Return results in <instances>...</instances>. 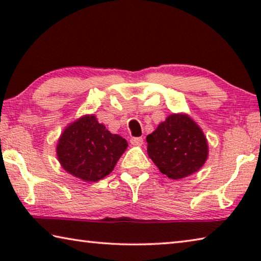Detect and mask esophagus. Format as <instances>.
Wrapping results in <instances>:
<instances>
[{
    "label": "esophagus",
    "mask_w": 261,
    "mask_h": 261,
    "mask_svg": "<svg viewBox=\"0 0 261 261\" xmlns=\"http://www.w3.org/2000/svg\"><path fill=\"white\" fill-rule=\"evenodd\" d=\"M130 143L132 145H136V146H140V145H143L144 139L141 137H134V138L130 139Z\"/></svg>",
    "instance_id": "1"
}]
</instances>
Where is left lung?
Returning <instances> with one entry per match:
<instances>
[{
	"label": "left lung",
	"mask_w": 261,
	"mask_h": 261,
	"mask_svg": "<svg viewBox=\"0 0 261 261\" xmlns=\"http://www.w3.org/2000/svg\"><path fill=\"white\" fill-rule=\"evenodd\" d=\"M147 153L162 174L179 179L204 165L208 147L199 126L184 114H173L146 137Z\"/></svg>",
	"instance_id": "obj_1"
}]
</instances>
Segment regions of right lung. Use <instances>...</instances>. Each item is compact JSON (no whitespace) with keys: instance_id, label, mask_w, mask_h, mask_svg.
Returning a JSON list of instances; mask_svg holds the SVG:
<instances>
[{"instance_id":"right-lung-1","label":"right lung","mask_w":261,"mask_h":261,"mask_svg":"<svg viewBox=\"0 0 261 261\" xmlns=\"http://www.w3.org/2000/svg\"><path fill=\"white\" fill-rule=\"evenodd\" d=\"M127 143L113 135L103 124L88 115L63 131L57 144V158L68 171L86 182H96L109 175Z\"/></svg>"}]
</instances>
